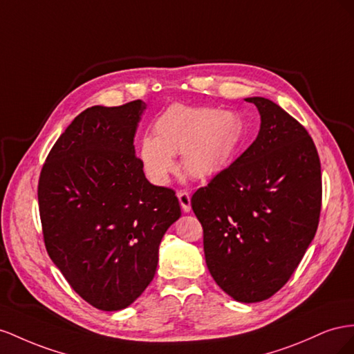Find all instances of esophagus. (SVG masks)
I'll return each mask as SVG.
<instances>
[{
	"mask_svg": "<svg viewBox=\"0 0 354 354\" xmlns=\"http://www.w3.org/2000/svg\"><path fill=\"white\" fill-rule=\"evenodd\" d=\"M178 198H179V203H180V207H183L184 212H189L191 210V196L189 193H187V191L180 189L178 191Z\"/></svg>",
	"mask_w": 354,
	"mask_h": 354,
	"instance_id": "obj_1",
	"label": "esophagus"
}]
</instances>
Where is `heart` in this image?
Listing matches in <instances>:
<instances>
[{"label":"heart","mask_w":354,"mask_h":354,"mask_svg":"<svg viewBox=\"0 0 354 354\" xmlns=\"http://www.w3.org/2000/svg\"><path fill=\"white\" fill-rule=\"evenodd\" d=\"M153 132L140 140L139 160L148 178L163 185L178 171L175 154L188 176L216 175L236 156L245 123L233 111L175 104L154 121Z\"/></svg>","instance_id":"1"}]
</instances>
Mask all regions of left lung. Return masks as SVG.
I'll use <instances>...</instances> for the list:
<instances>
[{
  "mask_svg": "<svg viewBox=\"0 0 354 354\" xmlns=\"http://www.w3.org/2000/svg\"><path fill=\"white\" fill-rule=\"evenodd\" d=\"M257 139L191 197L203 227L206 266L240 302L286 285L315 239L322 207L320 160L304 126L266 97Z\"/></svg>",
  "mask_w": 354,
  "mask_h": 354,
  "instance_id": "8db88e82",
  "label": "left lung"
}]
</instances>
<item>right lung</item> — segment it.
I'll list each match as a JSON object with an SVG mask.
<instances>
[{"mask_svg":"<svg viewBox=\"0 0 354 354\" xmlns=\"http://www.w3.org/2000/svg\"><path fill=\"white\" fill-rule=\"evenodd\" d=\"M147 105L92 106L50 151L38 180L48 257L104 311L129 307L154 279L158 246L180 216L175 191L145 178L133 139Z\"/></svg>","mask_w":354,"mask_h":354,"instance_id":"right-lung-1","label":"right lung"}]
</instances>
